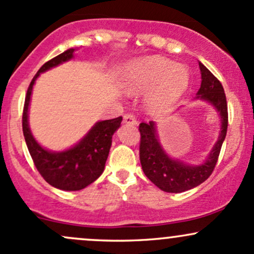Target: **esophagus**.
Here are the masks:
<instances>
[{
  "mask_svg": "<svg viewBox=\"0 0 254 254\" xmlns=\"http://www.w3.org/2000/svg\"><path fill=\"white\" fill-rule=\"evenodd\" d=\"M124 123L127 125H135L136 124V118L132 113H125L124 115Z\"/></svg>",
  "mask_w": 254,
  "mask_h": 254,
  "instance_id": "esophagus-1",
  "label": "esophagus"
}]
</instances>
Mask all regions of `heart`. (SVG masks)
Wrapping results in <instances>:
<instances>
[{"mask_svg":"<svg viewBox=\"0 0 254 254\" xmlns=\"http://www.w3.org/2000/svg\"><path fill=\"white\" fill-rule=\"evenodd\" d=\"M189 83V69L162 57H149L131 64L125 74V87L132 92L157 84L149 95V103L154 109L170 106L185 92Z\"/></svg>","mask_w":254,"mask_h":254,"instance_id":"b5f03b06","label":"heart"}]
</instances>
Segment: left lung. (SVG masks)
<instances>
[{
    "instance_id": "left-lung-1",
    "label": "left lung",
    "mask_w": 254,
    "mask_h": 254,
    "mask_svg": "<svg viewBox=\"0 0 254 254\" xmlns=\"http://www.w3.org/2000/svg\"><path fill=\"white\" fill-rule=\"evenodd\" d=\"M202 72V84L197 93V99L209 101L218 111L221 117V133L216 144L212 148L206 161L199 166L186 165L179 160L171 159L162 149L157 139L155 124L141 123L138 127L141 133L139 141V160L142 170L148 179L159 189L166 192H184L205 182L214 172L217 164L221 147L226 138L228 127V107L224 89L220 81L199 63Z\"/></svg>"
}]
</instances>
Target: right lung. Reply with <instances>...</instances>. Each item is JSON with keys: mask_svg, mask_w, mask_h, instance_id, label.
Wrapping results in <instances>:
<instances>
[{"mask_svg": "<svg viewBox=\"0 0 254 254\" xmlns=\"http://www.w3.org/2000/svg\"><path fill=\"white\" fill-rule=\"evenodd\" d=\"M75 49H69L43 64L28 86L22 112V131L34 166L46 183L65 191H78L98 179L104 172L112 135L122 123V117L98 122L75 147L61 153L44 149L37 143L28 127V105L33 84L40 72L72 58Z\"/></svg>", "mask_w": 254, "mask_h": 254, "instance_id": "add662e5", "label": "right lung"}]
</instances>
